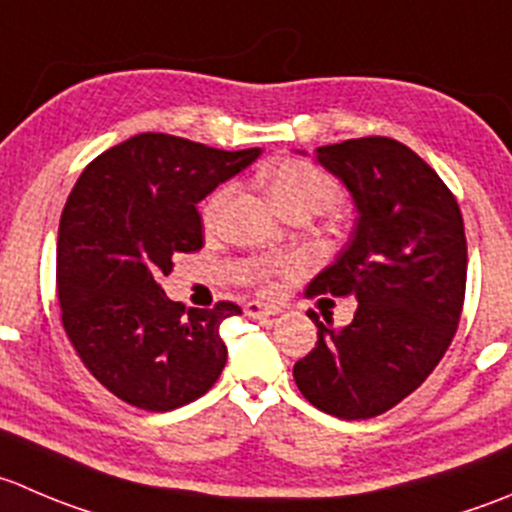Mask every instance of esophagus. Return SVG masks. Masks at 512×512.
Listing matches in <instances>:
<instances>
[{
    "instance_id": "esophagus-1",
    "label": "esophagus",
    "mask_w": 512,
    "mask_h": 512,
    "mask_svg": "<svg viewBox=\"0 0 512 512\" xmlns=\"http://www.w3.org/2000/svg\"><path fill=\"white\" fill-rule=\"evenodd\" d=\"M277 312L280 310H277L275 305H265V302H257V300L247 302L245 305V315L255 317V320H262V317H275Z\"/></svg>"
}]
</instances>
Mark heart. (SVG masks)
I'll return each mask as SVG.
<instances>
[{
    "label": "heart",
    "instance_id": "1",
    "mask_svg": "<svg viewBox=\"0 0 512 512\" xmlns=\"http://www.w3.org/2000/svg\"><path fill=\"white\" fill-rule=\"evenodd\" d=\"M265 185L270 197L275 200V205L282 212H295L305 210L312 215H322V212H332L342 200V192L337 187V182L332 180L327 172H322L320 167L312 165L307 160H282L275 167H270L265 175ZM232 197V185H222L207 197L205 207H202V222H205L207 230H215L222 220V212H225L227 202ZM300 262L295 255H287V252H272V255H255L245 262V275L247 282L257 287L262 292H270L280 285L282 280H287L290 275H295Z\"/></svg>",
    "mask_w": 512,
    "mask_h": 512
}]
</instances>
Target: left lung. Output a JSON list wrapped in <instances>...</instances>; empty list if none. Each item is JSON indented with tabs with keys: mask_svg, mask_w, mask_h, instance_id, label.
I'll return each mask as SVG.
<instances>
[{
	"mask_svg": "<svg viewBox=\"0 0 512 512\" xmlns=\"http://www.w3.org/2000/svg\"><path fill=\"white\" fill-rule=\"evenodd\" d=\"M357 207L352 240L305 295H355V317L295 362L307 403L340 420H367L420 388L458 330L468 242L458 200L438 172L403 142L360 137L317 147Z\"/></svg>",
	"mask_w": 512,
	"mask_h": 512,
	"instance_id": "left-lung-1",
	"label": "left lung"
}]
</instances>
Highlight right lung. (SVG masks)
I'll return each instance as SVG.
<instances>
[{
    "mask_svg": "<svg viewBox=\"0 0 512 512\" xmlns=\"http://www.w3.org/2000/svg\"><path fill=\"white\" fill-rule=\"evenodd\" d=\"M257 155L142 132L94 157L67 197L57 237L64 332L94 380L127 405L167 413L220 377V325L240 305L185 312L162 280L177 255L202 250L197 202Z\"/></svg>",
    "mask_w": 512,
    "mask_h": 512,
    "instance_id": "obj_1",
    "label": "right lung"
}]
</instances>
